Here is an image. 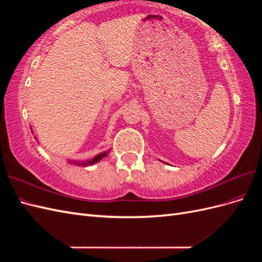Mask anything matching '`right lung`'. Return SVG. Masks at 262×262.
<instances>
[{
	"instance_id": "add662e5",
	"label": "right lung",
	"mask_w": 262,
	"mask_h": 262,
	"mask_svg": "<svg viewBox=\"0 0 262 262\" xmlns=\"http://www.w3.org/2000/svg\"><path fill=\"white\" fill-rule=\"evenodd\" d=\"M108 153H109V150L108 152H104V153H100V154H98L97 156H95L93 160H91V161H89V162H85V163H76V164H78V165H83V166H86V165H93V164H95V163H98L100 160H102V158H104L106 155H108ZM74 163V162H73Z\"/></svg>"
}]
</instances>
